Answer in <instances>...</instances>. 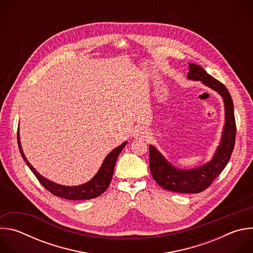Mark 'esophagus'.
<instances>
[{"label":"esophagus","mask_w":253,"mask_h":253,"mask_svg":"<svg viewBox=\"0 0 253 253\" xmlns=\"http://www.w3.org/2000/svg\"><path fill=\"white\" fill-rule=\"evenodd\" d=\"M149 135V132L147 129L144 127H138L135 132H134V137H143V138H147Z\"/></svg>","instance_id":"obj_1"}]
</instances>
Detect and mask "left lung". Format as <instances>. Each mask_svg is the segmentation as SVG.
I'll return each mask as SVG.
<instances>
[{"label":"left lung","mask_w":253,"mask_h":253,"mask_svg":"<svg viewBox=\"0 0 253 253\" xmlns=\"http://www.w3.org/2000/svg\"><path fill=\"white\" fill-rule=\"evenodd\" d=\"M187 79L200 81L218 93L224 104V125L217 148L212 158L197 167L182 169L174 166L152 144L149 145V164L152 177L162 188L177 193H199L205 190L228 163L234 148L236 128L233 102L226 87L209 75L199 65L188 63Z\"/></svg>","instance_id":"8db88e82"}]
</instances>
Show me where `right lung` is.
Wrapping results in <instances>:
<instances>
[{"mask_svg":"<svg viewBox=\"0 0 253 253\" xmlns=\"http://www.w3.org/2000/svg\"><path fill=\"white\" fill-rule=\"evenodd\" d=\"M18 144H19V149H20L21 155H22L23 159L25 160L26 164L28 165V167L35 174V176L37 177L40 183L47 190H49L53 195L64 198V199H68V200H86V199H92V198L100 196L103 192H105L107 190L108 187H109L112 177H113V172H114L117 158H118L120 152L126 146L127 141L123 142L121 145L114 148L109 154L105 157L101 167L99 168L98 172L93 176L92 179H90L89 181H87L86 183H83L80 185H75V186L58 184V183L52 181V180L44 177L37 170H36L32 166V164L28 161L26 155L24 154V151L22 149L21 140H20L19 130H18Z\"/></svg>","mask_w":253,"mask_h":253,"instance_id":"1","label":"right lung"}]
</instances>
